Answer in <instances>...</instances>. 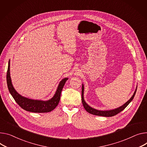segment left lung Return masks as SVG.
<instances>
[{"label":"left lung","mask_w":147,"mask_h":147,"mask_svg":"<svg viewBox=\"0 0 147 147\" xmlns=\"http://www.w3.org/2000/svg\"><path fill=\"white\" fill-rule=\"evenodd\" d=\"M137 89V86L136 87V89H135V91L134 94L131 97V98L127 101V102H125V104H124L123 105H122V106H121V107H118L117 108H115V109L101 111V110H98V109H96L95 108H93L91 107H90L88 104H86V102L85 101L84 97V84H82V104H83V106H84V108L85 109V110L88 112H89V114H91L95 115L106 117H113V116L116 115L117 114H118V113H119L120 112L123 111L124 109H125L128 105V104L131 102L132 100L134 99V96H135V94H136Z\"/></svg>","instance_id":"obj_1"}]
</instances>
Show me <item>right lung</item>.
<instances>
[{"label":"right lung","mask_w":147,"mask_h":147,"mask_svg":"<svg viewBox=\"0 0 147 147\" xmlns=\"http://www.w3.org/2000/svg\"><path fill=\"white\" fill-rule=\"evenodd\" d=\"M67 80H68V78H65L60 81L53 96L50 99L47 100H42L30 99L22 96L14 88L10 78V61L8 63L6 81L9 91L16 101V102L22 108L31 112L45 113L49 112L53 110L57 107L59 102L62 90Z\"/></svg>","instance_id":"right-lung-1"}]
</instances>
